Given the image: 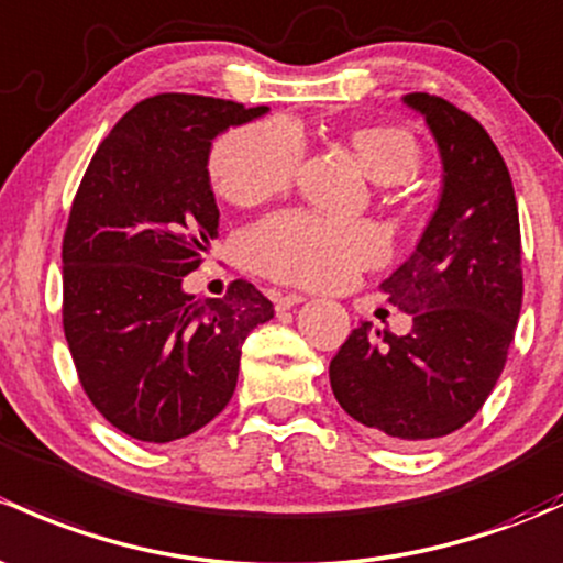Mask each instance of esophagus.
<instances>
[{"label":"esophagus","mask_w":563,"mask_h":563,"mask_svg":"<svg viewBox=\"0 0 563 563\" xmlns=\"http://www.w3.org/2000/svg\"><path fill=\"white\" fill-rule=\"evenodd\" d=\"M305 301L301 294H275V307L277 310H291V307H297Z\"/></svg>","instance_id":"1"}]
</instances>
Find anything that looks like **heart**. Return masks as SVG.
I'll list each match as a JSON object with an SVG mask.
<instances>
[{
	"label": "heart",
	"instance_id": "heart-1",
	"mask_svg": "<svg viewBox=\"0 0 563 563\" xmlns=\"http://www.w3.org/2000/svg\"><path fill=\"white\" fill-rule=\"evenodd\" d=\"M364 173L377 183L407 180L421 164V142L407 126L364 123L345 134ZM305 142L291 121L232 129L210 153L216 191L236 207H258L280 197L297 177ZM247 262L280 283L331 288L386 258V236L366 221L336 223L310 212H280L258 223L245 242Z\"/></svg>",
	"mask_w": 563,
	"mask_h": 563
}]
</instances>
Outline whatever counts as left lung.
<instances>
[{
  "label": "left lung",
  "mask_w": 563,
  "mask_h": 563,
  "mask_svg": "<svg viewBox=\"0 0 563 563\" xmlns=\"http://www.w3.org/2000/svg\"><path fill=\"white\" fill-rule=\"evenodd\" d=\"M421 112L442 191L416 251L380 283L412 318L407 334L361 323L329 364L342 410L401 448H423L477 416L505 369L520 316V227L510 173L488 132L429 93Z\"/></svg>",
  "instance_id": "1"
}]
</instances>
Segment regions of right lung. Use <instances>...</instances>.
Instances as JSON below:
<instances>
[{"label": "right lung", "mask_w": 563, "mask_h": 563, "mask_svg": "<svg viewBox=\"0 0 563 563\" xmlns=\"http://www.w3.org/2000/svg\"><path fill=\"white\" fill-rule=\"evenodd\" d=\"M269 108L197 93L134 104L93 153L64 232V334L99 412L142 442H173L232 399L242 342L275 316L247 280L223 299L183 291L218 236L210 147Z\"/></svg>", "instance_id": "obj_1"}]
</instances>
